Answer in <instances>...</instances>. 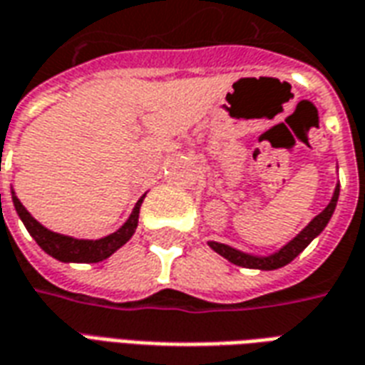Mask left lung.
<instances>
[{
	"label": "left lung",
	"mask_w": 365,
	"mask_h": 365,
	"mask_svg": "<svg viewBox=\"0 0 365 365\" xmlns=\"http://www.w3.org/2000/svg\"><path fill=\"white\" fill-rule=\"evenodd\" d=\"M338 193H340V187L336 185L334 195H332V199H330V203L327 205V209H324L321 215H317L313 221L309 222L305 229L301 230L297 237L291 240L289 245H285L279 252L272 254V256H268V258H256V256H250V254H242L227 245H219V242H209V246H211L217 254H221L222 258H227L229 262L237 264V266H242V268H254V269L282 268V266H285V264H289L291 260H295L299 254L303 252L307 246L311 245V240L321 235L322 229L327 227V222L330 221V217H332V213H334V207H336V201H338Z\"/></svg>",
	"instance_id": "8db88e82"
}]
</instances>
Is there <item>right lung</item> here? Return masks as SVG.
Here are the masks:
<instances>
[{"label":"right lung","instance_id":"1","mask_svg":"<svg viewBox=\"0 0 365 365\" xmlns=\"http://www.w3.org/2000/svg\"><path fill=\"white\" fill-rule=\"evenodd\" d=\"M143 199L144 197L138 199V203L133 209L128 221L117 232H113V235L105 238H99V240H78V238L64 237V235L44 229L41 222L31 217V213L23 207L17 195H13V205L17 209V215L21 217L23 225L27 227L29 235L35 238L36 245L41 246L46 254H51L52 258H56L60 262H101L105 258H109L115 250H119L120 246L135 235Z\"/></svg>","mask_w":365,"mask_h":365}]
</instances>
